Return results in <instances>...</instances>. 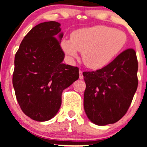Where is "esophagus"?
Listing matches in <instances>:
<instances>
[{
	"label": "esophagus",
	"instance_id": "1",
	"mask_svg": "<svg viewBox=\"0 0 147 147\" xmlns=\"http://www.w3.org/2000/svg\"><path fill=\"white\" fill-rule=\"evenodd\" d=\"M83 71H79V78L80 79H83L84 78V76H83Z\"/></svg>",
	"mask_w": 147,
	"mask_h": 147
}]
</instances>
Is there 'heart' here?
Here are the masks:
<instances>
[{"instance_id":"1","label":"heart","mask_w":147,"mask_h":147,"mask_svg":"<svg viewBox=\"0 0 147 147\" xmlns=\"http://www.w3.org/2000/svg\"><path fill=\"white\" fill-rule=\"evenodd\" d=\"M126 42L127 35L124 32L99 25L73 31L70 40H62L61 48L70 59L78 57V51L82 52L84 65L99 69L115 59Z\"/></svg>"}]
</instances>
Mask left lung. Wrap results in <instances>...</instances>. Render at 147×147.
<instances>
[{"instance_id": "8db88e82", "label": "left lung", "mask_w": 147, "mask_h": 147, "mask_svg": "<svg viewBox=\"0 0 147 147\" xmlns=\"http://www.w3.org/2000/svg\"><path fill=\"white\" fill-rule=\"evenodd\" d=\"M136 52L127 49L101 69L83 72L84 109L96 125L115 123L127 113L138 88Z\"/></svg>"}]
</instances>
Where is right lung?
Masks as SVG:
<instances>
[{
  "instance_id": "add662e5",
  "label": "right lung",
  "mask_w": 147,
  "mask_h": 147,
  "mask_svg": "<svg viewBox=\"0 0 147 147\" xmlns=\"http://www.w3.org/2000/svg\"><path fill=\"white\" fill-rule=\"evenodd\" d=\"M60 24L45 22L24 37L15 55L13 85L20 108L37 121L57 115L62 93L78 79V68L63 63Z\"/></svg>"
}]
</instances>
